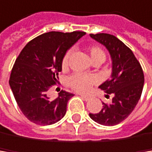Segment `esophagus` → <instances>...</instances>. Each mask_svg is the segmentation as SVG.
<instances>
[{
	"mask_svg": "<svg viewBox=\"0 0 152 152\" xmlns=\"http://www.w3.org/2000/svg\"><path fill=\"white\" fill-rule=\"evenodd\" d=\"M80 96L84 99V100H86V101H88L89 99H90V96H86V95H82V94H80Z\"/></svg>",
	"mask_w": 152,
	"mask_h": 152,
	"instance_id": "obj_1",
	"label": "esophagus"
}]
</instances>
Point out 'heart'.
I'll return each mask as SVG.
<instances>
[{
    "mask_svg": "<svg viewBox=\"0 0 152 152\" xmlns=\"http://www.w3.org/2000/svg\"><path fill=\"white\" fill-rule=\"evenodd\" d=\"M89 55L91 57V60L94 62L96 60H103L106 59V54L105 52L98 46H91L88 49ZM71 57V51H68L67 53L64 56L62 60V66L65 68L68 66V63ZM96 83V78L93 75H86V74H80L75 73L67 78V84L75 91H77L80 93H86L88 92L91 86Z\"/></svg>",
    "mask_w": 152,
    "mask_h": 152,
    "instance_id": "b5f03b06",
    "label": "heart"
}]
</instances>
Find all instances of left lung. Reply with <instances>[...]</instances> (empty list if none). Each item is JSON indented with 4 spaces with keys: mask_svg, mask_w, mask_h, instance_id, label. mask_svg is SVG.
I'll return each instance as SVG.
<instances>
[{
    "mask_svg": "<svg viewBox=\"0 0 152 152\" xmlns=\"http://www.w3.org/2000/svg\"><path fill=\"white\" fill-rule=\"evenodd\" d=\"M90 37L103 45L111 57L112 73L110 79L98 87L113 96L112 103H103L98 113L89 117L103 126H115L125 120L138 104L144 85V75L140 64L132 51L116 36L108 34H90Z\"/></svg>",
    "mask_w": 152,
    "mask_h": 152,
    "instance_id": "1",
    "label": "left lung"
}]
</instances>
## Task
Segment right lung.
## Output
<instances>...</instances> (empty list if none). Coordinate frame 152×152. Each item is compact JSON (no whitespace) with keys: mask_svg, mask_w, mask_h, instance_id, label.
Masks as SVG:
<instances>
[{"mask_svg":"<svg viewBox=\"0 0 152 152\" xmlns=\"http://www.w3.org/2000/svg\"><path fill=\"white\" fill-rule=\"evenodd\" d=\"M85 34L79 31L43 34L30 41L15 60L9 84L23 114L30 121L47 126L66 115L67 102L74 95L62 90L51 99L47 92L58 82L66 51Z\"/></svg>","mask_w":152,"mask_h":152,"instance_id":"right-lung-1","label":"right lung"}]
</instances>
